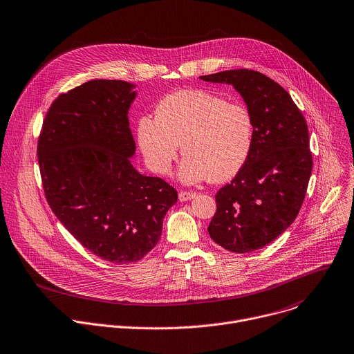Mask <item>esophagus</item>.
Returning a JSON list of instances; mask_svg holds the SVG:
<instances>
[{"label":"esophagus","instance_id":"1","mask_svg":"<svg viewBox=\"0 0 354 354\" xmlns=\"http://www.w3.org/2000/svg\"><path fill=\"white\" fill-rule=\"evenodd\" d=\"M193 197H196V193H193V192H186V190L179 192V200L180 201H187V200H192Z\"/></svg>","mask_w":354,"mask_h":354}]
</instances>
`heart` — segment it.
<instances>
[{
    "label": "heart",
    "instance_id": "1",
    "mask_svg": "<svg viewBox=\"0 0 354 354\" xmlns=\"http://www.w3.org/2000/svg\"><path fill=\"white\" fill-rule=\"evenodd\" d=\"M136 132L156 174L169 171L182 145L183 182H225L245 167L252 153L254 121L242 102H227L207 90H179L158 102L156 118L142 116Z\"/></svg>",
    "mask_w": 354,
    "mask_h": 354
}]
</instances>
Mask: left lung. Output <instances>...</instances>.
I'll return each mask as SVG.
<instances>
[{
    "instance_id": "left-lung-1",
    "label": "left lung",
    "mask_w": 354,
    "mask_h": 354,
    "mask_svg": "<svg viewBox=\"0 0 354 354\" xmlns=\"http://www.w3.org/2000/svg\"><path fill=\"white\" fill-rule=\"evenodd\" d=\"M200 79L232 84L253 116L252 153L215 194L216 211L208 225L215 243L250 253L274 242L301 208L313 169L307 122L289 93L257 71L232 69Z\"/></svg>"
}]
</instances>
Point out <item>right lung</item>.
<instances>
[{
  "instance_id": "right-lung-1",
  "label": "right lung",
  "mask_w": 354,
  "mask_h": 354,
  "mask_svg": "<svg viewBox=\"0 0 354 354\" xmlns=\"http://www.w3.org/2000/svg\"><path fill=\"white\" fill-rule=\"evenodd\" d=\"M135 84L97 79L59 94L47 111L37 157L46 198L72 236L97 257L142 260L161 238L178 192L139 174L128 112Z\"/></svg>"
}]
</instances>
